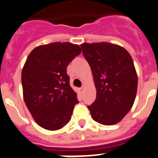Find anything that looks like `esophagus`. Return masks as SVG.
<instances>
[{"instance_id":"34e87169","label":"esophagus","mask_w":158,"mask_h":158,"mask_svg":"<svg viewBox=\"0 0 158 158\" xmlns=\"http://www.w3.org/2000/svg\"><path fill=\"white\" fill-rule=\"evenodd\" d=\"M84 87H85V85L83 84V85H82V87H80V88H79V92H80L81 94H82V92H83V89H84Z\"/></svg>"}]
</instances>
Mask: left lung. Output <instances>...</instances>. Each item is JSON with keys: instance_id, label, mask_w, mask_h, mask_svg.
I'll use <instances>...</instances> for the list:
<instances>
[{"instance_id": "left-lung-1", "label": "left lung", "mask_w": 158, "mask_h": 158, "mask_svg": "<svg viewBox=\"0 0 158 158\" xmlns=\"http://www.w3.org/2000/svg\"><path fill=\"white\" fill-rule=\"evenodd\" d=\"M96 87V100L88 106L91 117L103 125L121 121L133 106L138 76L131 56L123 47L102 42L82 43Z\"/></svg>"}]
</instances>
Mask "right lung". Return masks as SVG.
<instances>
[{
    "label": "right lung",
    "instance_id": "right-lung-1",
    "mask_svg": "<svg viewBox=\"0 0 158 158\" xmlns=\"http://www.w3.org/2000/svg\"><path fill=\"white\" fill-rule=\"evenodd\" d=\"M81 51L79 45L70 42H52L35 48L24 64L21 76L24 102L35 122L46 130L64 127L79 102L67 67Z\"/></svg>",
    "mask_w": 158,
    "mask_h": 158
}]
</instances>
